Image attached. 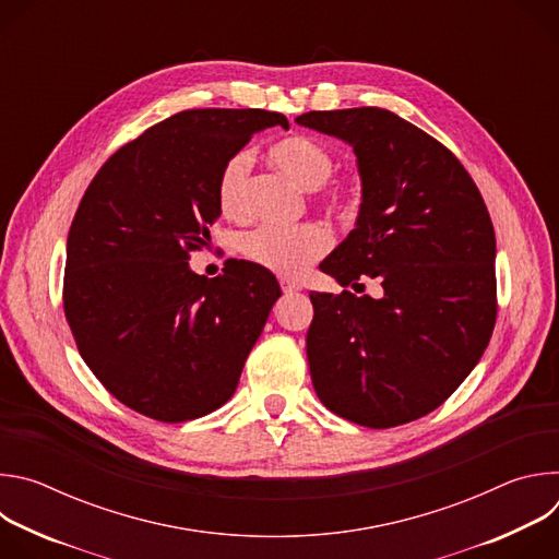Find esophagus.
<instances>
[{"mask_svg":"<svg viewBox=\"0 0 559 559\" xmlns=\"http://www.w3.org/2000/svg\"><path fill=\"white\" fill-rule=\"evenodd\" d=\"M281 287H283V292H285V294H296V292H300V289H302V285H300V283L289 281V278H281Z\"/></svg>","mask_w":559,"mask_h":559,"instance_id":"34e87169","label":"esophagus"}]
</instances>
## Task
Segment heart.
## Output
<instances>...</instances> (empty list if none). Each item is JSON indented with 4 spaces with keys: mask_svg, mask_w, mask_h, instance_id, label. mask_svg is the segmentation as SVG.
I'll list each match as a JSON object with an SVG mask.
<instances>
[{
    "mask_svg": "<svg viewBox=\"0 0 559 559\" xmlns=\"http://www.w3.org/2000/svg\"><path fill=\"white\" fill-rule=\"evenodd\" d=\"M270 162L296 186L316 192L318 203L338 216L358 212V194L352 186H328L334 173V152L313 136L292 134L270 147ZM252 154L234 152L216 179V203L223 216L241 218L248 210V186ZM332 248V236L323 225L307 223L298 227H259L241 238V252L283 278H300Z\"/></svg>",
    "mask_w": 559,
    "mask_h": 559,
    "instance_id": "1",
    "label": "heart"
}]
</instances>
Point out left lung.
<instances>
[{
    "mask_svg": "<svg viewBox=\"0 0 559 559\" xmlns=\"http://www.w3.org/2000/svg\"><path fill=\"white\" fill-rule=\"evenodd\" d=\"M296 123L349 143L362 183L356 227L321 270L343 287L362 274L382 285L380 298L309 294L316 395L371 429L418 420L462 384L493 334L489 210L451 150L389 110H311Z\"/></svg>",
    "mask_w": 559,
    "mask_h": 559,
    "instance_id": "obj_1",
    "label": "left lung"
}]
</instances>
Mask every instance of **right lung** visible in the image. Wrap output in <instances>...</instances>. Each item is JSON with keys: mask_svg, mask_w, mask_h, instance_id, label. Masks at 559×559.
I'll list each match as a JSON object with an SVG mask.
<instances>
[{"mask_svg": "<svg viewBox=\"0 0 559 559\" xmlns=\"http://www.w3.org/2000/svg\"><path fill=\"white\" fill-rule=\"evenodd\" d=\"M289 128L267 110H183L119 147L88 186L66 243L63 311L79 354L126 407L162 423L212 414L236 391L276 278L227 261L190 270L221 216L216 179L257 132Z\"/></svg>", "mask_w": 559, "mask_h": 559, "instance_id": "right-lung-1", "label": "right lung"}]
</instances>
